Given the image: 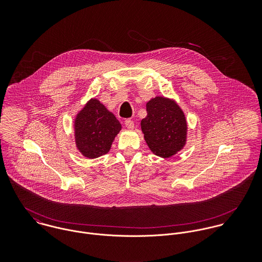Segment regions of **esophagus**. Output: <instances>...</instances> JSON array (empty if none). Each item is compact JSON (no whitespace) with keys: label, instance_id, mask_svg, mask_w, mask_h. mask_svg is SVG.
Masks as SVG:
<instances>
[{"label":"esophagus","instance_id":"esophagus-1","mask_svg":"<svg viewBox=\"0 0 262 262\" xmlns=\"http://www.w3.org/2000/svg\"><path fill=\"white\" fill-rule=\"evenodd\" d=\"M125 126L128 128V129H133L134 128V122L131 120V119H127L125 121Z\"/></svg>","mask_w":262,"mask_h":262}]
</instances>
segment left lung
<instances>
[{
	"label": "left lung",
	"instance_id": "obj_1",
	"mask_svg": "<svg viewBox=\"0 0 262 262\" xmlns=\"http://www.w3.org/2000/svg\"><path fill=\"white\" fill-rule=\"evenodd\" d=\"M147 116L141 121V130L150 150L157 156L168 158L187 143L186 116L176 101L155 97L146 104Z\"/></svg>",
	"mask_w": 262,
	"mask_h": 262
}]
</instances>
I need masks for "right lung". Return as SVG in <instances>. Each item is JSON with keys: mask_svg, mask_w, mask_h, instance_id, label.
I'll return each instance as SVG.
<instances>
[{"mask_svg": "<svg viewBox=\"0 0 262 262\" xmlns=\"http://www.w3.org/2000/svg\"><path fill=\"white\" fill-rule=\"evenodd\" d=\"M74 128L76 148L93 159L110 151L122 126L114 114L94 98L76 114Z\"/></svg>", "mask_w": 262, "mask_h": 262, "instance_id": "obj_1", "label": "right lung"}]
</instances>
